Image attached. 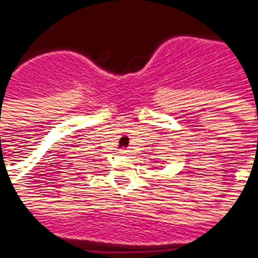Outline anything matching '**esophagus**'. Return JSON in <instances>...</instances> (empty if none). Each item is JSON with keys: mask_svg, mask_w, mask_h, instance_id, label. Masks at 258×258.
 <instances>
[{"mask_svg": "<svg viewBox=\"0 0 258 258\" xmlns=\"http://www.w3.org/2000/svg\"><path fill=\"white\" fill-rule=\"evenodd\" d=\"M118 152V155H127V149H120Z\"/></svg>", "mask_w": 258, "mask_h": 258, "instance_id": "1", "label": "esophagus"}]
</instances>
